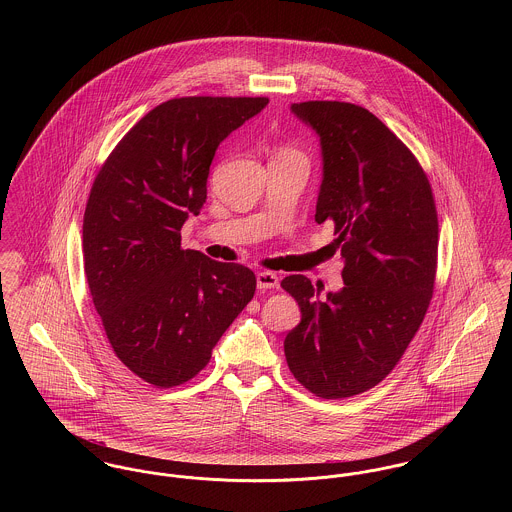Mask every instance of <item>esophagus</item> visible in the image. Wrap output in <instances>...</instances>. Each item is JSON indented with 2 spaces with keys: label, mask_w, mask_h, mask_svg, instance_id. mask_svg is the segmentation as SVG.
<instances>
[{
  "label": "esophagus",
  "mask_w": 512,
  "mask_h": 512,
  "mask_svg": "<svg viewBox=\"0 0 512 512\" xmlns=\"http://www.w3.org/2000/svg\"><path fill=\"white\" fill-rule=\"evenodd\" d=\"M256 286L258 290L266 292V290H276L280 286V278L274 272H258L256 276Z\"/></svg>",
  "instance_id": "1"
}]
</instances>
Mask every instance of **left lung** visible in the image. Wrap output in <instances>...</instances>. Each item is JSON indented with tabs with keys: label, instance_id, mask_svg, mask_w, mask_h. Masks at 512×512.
<instances>
[{
	"label": "left lung",
	"instance_id": "1",
	"mask_svg": "<svg viewBox=\"0 0 512 512\" xmlns=\"http://www.w3.org/2000/svg\"><path fill=\"white\" fill-rule=\"evenodd\" d=\"M292 114L321 146L315 220L335 222L343 288L321 295L305 276L282 288L301 307L284 341L293 376L335 400L376 386L428 311L438 262L432 187L412 151L372 112L349 102H299Z\"/></svg>",
	"mask_w": 512,
	"mask_h": 512
}]
</instances>
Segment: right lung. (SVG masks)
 Listing matches in <instances>:
<instances>
[{
    "label": "right lung",
    "mask_w": 512,
    "mask_h": 512,
    "mask_svg": "<svg viewBox=\"0 0 512 512\" xmlns=\"http://www.w3.org/2000/svg\"><path fill=\"white\" fill-rule=\"evenodd\" d=\"M268 98H173L102 165L82 222L84 274L116 357L159 388L191 380L256 292L254 272L181 248L215 151Z\"/></svg>",
    "instance_id": "add662e5"
}]
</instances>
